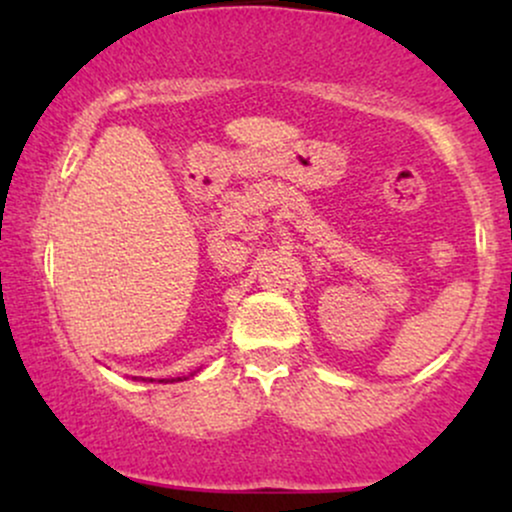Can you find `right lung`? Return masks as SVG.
<instances>
[{
    "label": "right lung",
    "instance_id": "right-lung-1",
    "mask_svg": "<svg viewBox=\"0 0 512 512\" xmlns=\"http://www.w3.org/2000/svg\"><path fill=\"white\" fill-rule=\"evenodd\" d=\"M178 380H180V378H178ZM170 383H173V380H170Z\"/></svg>",
    "mask_w": 512,
    "mask_h": 512
}]
</instances>
